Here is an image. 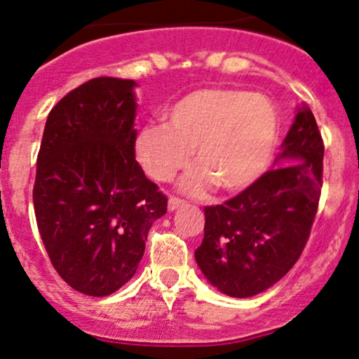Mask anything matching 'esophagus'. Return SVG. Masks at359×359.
<instances>
[{"label": "esophagus", "instance_id": "esophagus-1", "mask_svg": "<svg viewBox=\"0 0 359 359\" xmlns=\"http://www.w3.org/2000/svg\"><path fill=\"white\" fill-rule=\"evenodd\" d=\"M182 205H186V203H184V201L180 200V198L172 196V198H170V200H168V210L173 212V210H177V208L182 207Z\"/></svg>", "mask_w": 359, "mask_h": 359}]
</instances>
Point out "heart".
Wrapping results in <instances>:
<instances>
[{
  "label": "heart",
  "instance_id": "b5f03b06",
  "mask_svg": "<svg viewBox=\"0 0 359 359\" xmlns=\"http://www.w3.org/2000/svg\"><path fill=\"white\" fill-rule=\"evenodd\" d=\"M168 124H151L135 138V156L151 179L170 182L194 158L200 165L182 189L203 196L217 184L240 193L261 179L279 144L280 121L272 100L259 93L205 87L166 110Z\"/></svg>",
  "mask_w": 359,
  "mask_h": 359
}]
</instances>
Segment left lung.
<instances>
[{"mask_svg":"<svg viewBox=\"0 0 359 359\" xmlns=\"http://www.w3.org/2000/svg\"><path fill=\"white\" fill-rule=\"evenodd\" d=\"M283 152L259 180L222 205L205 207L194 257L221 293L249 298L279 283L300 257L323 187V145L314 114L300 107Z\"/></svg>","mask_w":359,"mask_h":359,"instance_id":"1","label":"left lung"}]
</instances>
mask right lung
<instances>
[{
    "label": "right lung",
    "mask_w": 359,
    "mask_h": 359,
    "mask_svg": "<svg viewBox=\"0 0 359 359\" xmlns=\"http://www.w3.org/2000/svg\"><path fill=\"white\" fill-rule=\"evenodd\" d=\"M135 80L98 76L50 110L33 205L48 257L73 290L109 297L137 272L166 196L135 159Z\"/></svg>",
    "instance_id": "add662e5"
}]
</instances>
